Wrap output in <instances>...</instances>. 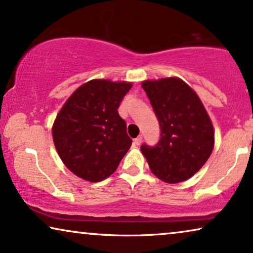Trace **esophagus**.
Returning a JSON list of instances; mask_svg holds the SVG:
<instances>
[{
    "label": "esophagus",
    "mask_w": 253,
    "mask_h": 253,
    "mask_svg": "<svg viewBox=\"0 0 253 253\" xmlns=\"http://www.w3.org/2000/svg\"><path fill=\"white\" fill-rule=\"evenodd\" d=\"M142 143V136H137L136 139H134V144H136V146H140V144Z\"/></svg>",
    "instance_id": "obj_1"
}]
</instances>
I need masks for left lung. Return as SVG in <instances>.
I'll list each match as a JSON object with an SVG mask.
<instances>
[{"instance_id":"8db88e82","label":"left lung","mask_w":253,"mask_h":253,"mask_svg":"<svg viewBox=\"0 0 253 253\" xmlns=\"http://www.w3.org/2000/svg\"><path fill=\"white\" fill-rule=\"evenodd\" d=\"M142 87L161 127L155 147L141 151L155 176L180 183L199 171L214 148V128L194 90L178 77L144 81Z\"/></svg>"}]
</instances>
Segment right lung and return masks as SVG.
<instances>
[{
	"label": "right lung",
	"mask_w": 253,
	"mask_h": 253,
	"mask_svg": "<svg viewBox=\"0 0 253 253\" xmlns=\"http://www.w3.org/2000/svg\"><path fill=\"white\" fill-rule=\"evenodd\" d=\"M132 83L91 80L67 99L52 134L63 164L87 181L104 180L117 170L132 146L126 123L118 113Z\"/></svg>",
	"instance_id": "obj_1"
}]
</instances>
